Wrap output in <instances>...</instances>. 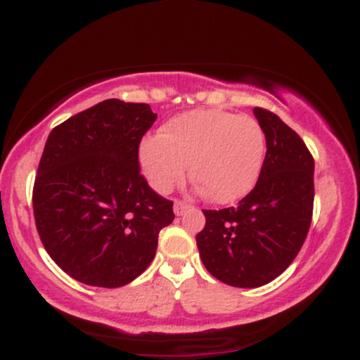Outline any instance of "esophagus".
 I'll list each match as a JSON object with an SVG mask.
<instances>
[{"label":"esophagus","instance_id":"1","mask_svg":"<svg viewBox=\"0 0 360 360\" xmlns=\"http://www.w3.org/2000/svg\"><path fill=\"white\" fill-rule=\"evenodd\" d=\"M189 208H191V205H188L186 201H181V200L174 201V213L177 214V217H179V214H184Z\"/></svg>","mask_w":360,"mask_h":360}]
</instances>
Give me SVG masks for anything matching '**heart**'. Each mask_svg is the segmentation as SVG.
<instances>
[{"label": "heart", "mask_w": 360, "mask_h": 360, "mask_svg": "<svg viewBox=\"0 0 360 360\" xmlns=\"http://www.w3.org/2000/svg\"><path fill=\"white\" fill-rule=\"evenodd\" d=\"M264 157L266 135L257 120L221 110L179 115L140 147V166L155 191L171 193L191 162L198 188L217 203L245 196L257 183Z\"/></svg>", "instance_id": "b5f03b06"}]
</instances>
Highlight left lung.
Returning <instances> with one entry per match:
<instances>
[{"label":"left lung","instance_id":"obj_1","mask_svg":"<svg viewBox=\"0 0 360 360\" xmlns=\"http://www.w3.org/2000/svg\"><path fill=\"white\" fill-rule=\"evenodd\" d=\"M267 152L254 189L237 206L203 210L196 235L200 257L212 276L235 288H259L288 269L303 247L313 217L311 152L292 128L255 106Z\"/></svg>","mask_w":360,"mask_h":360}]
</instances>
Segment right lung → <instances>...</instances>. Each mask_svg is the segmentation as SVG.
Wrapping results in <instances>:
<instances>
[{
    "mask_svg": "<svg viewBox=\"0 0 360 360\" xmlns=\"http://www.w3.org/2000/svg\"><path fill=\"white\" fill-rule=\"evenodd\" d=\"M157 113L105 100L57 125L37 169L34 217L53 262L88 286L120 288L147 269L172 201L140 172V140Z\"/></svg>",
    "mask_w": 360,
    "mask_h": 360,
    "instance_id": "obj_1",
    "label": "right lung"
}]
</instances>
